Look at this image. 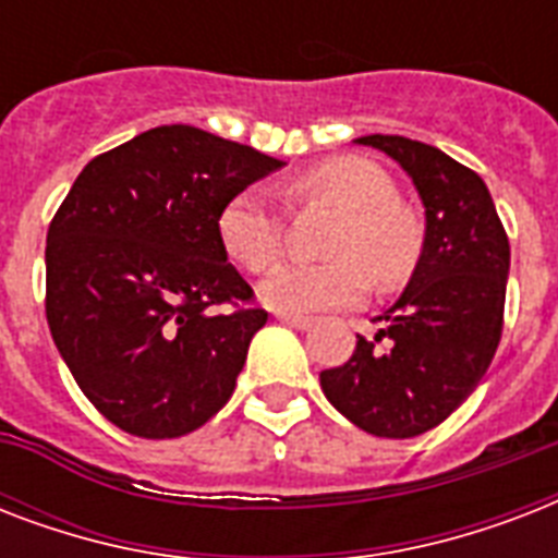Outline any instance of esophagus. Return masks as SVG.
Wrapping results in <instances>:
<instances>
[{"instance_id": "1", "label": "esophagus", "mask_w": 558, "mask_h": 558, "mask_svg": "<svg viewBox=\"0 0 558 558\" xmlns=\"http://www.w3.org/2000/svg\"><path fill=\"white\" fill-rule=\"evenodd\" d=\"M278 322L289 324V327H295V330H310L315 318H310V315H295V313H278Z\"/></svg>"}]
</instances>
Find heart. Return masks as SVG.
<instances>
[{"label": "heart", "mask_w": 558, "mask_h": 558, "mask_svg": "<svg viewBox=\"0 0 558 558\" xmlns=\"http://www.w3.org/2000/svg\"><path fill=\"white\" fill-rule=\"evenodd\" d=\"M295 205H327L339 219L327 240L324 263H289L263 280V301L278 313L339 310L362 301L367 270L373 283L397 287L423 254V219L397 199L385 170L362 156H339L287 182ZM219 245L252 275L271 269L283 248V214L260 187H243L219 208Z\"/></svg>", "instance_id": "b5f03b06"}]
</instances>
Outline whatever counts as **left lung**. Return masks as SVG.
<instances>
[{"mask_svg": "<svg viewBox=\"0 0 558 558\" xmlns=\"http://www.w3.org/2000/svg\"><path fill=\"white\" fill-rule=\"evenodd\" d=\"M356 142L414 179L425 240L376 339L359 336L344 365L322 371V390L362 432L405 440L440 425L484 379L504 330L510 240L475 170L405 135Z\"/></svg>", "mask_w": 558, "mask_h": 558, "instance_id": "obj_1", "label": "left lung"}]
</instances>
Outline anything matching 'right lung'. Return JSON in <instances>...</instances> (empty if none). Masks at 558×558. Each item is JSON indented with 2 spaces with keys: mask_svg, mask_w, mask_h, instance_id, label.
Listing matches in <instances>:
<instances>
[{
  "mask_svg": "<svg viewBox=\"0 0 558 558\" xmlns=\"http://www.w3.org/2000/svg\"><path fill=\"white\" fill-rule=\"evenodd\" d=\"M283 161L187 124L100 153L46 236V318L92 405L121 432H196L234 393L269 313L228 263L217 214Z\"/></svg>",
  "mask_w": 558,
  "mask_h": 558,
  "instance_id": "1",
  "label": "right lung"
}]
</instances>
